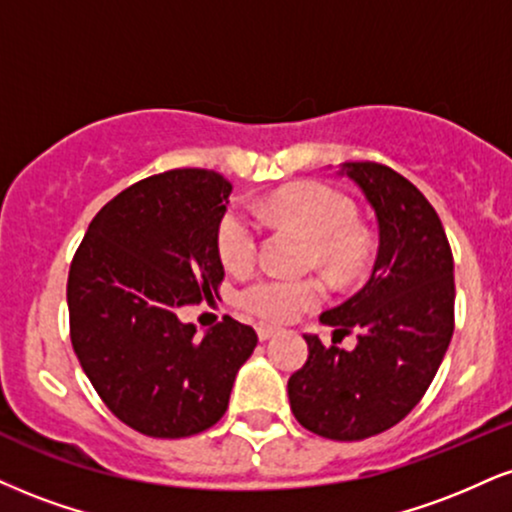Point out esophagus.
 <instances>
[{
	"instance_id": "34e87169",
	"label": "esophagus",
	"mask_w": 512,
	"mask_h": 512,
	"mask_svg": "<svg viewBox=\"0 0 512 512\" xmlns=\"http://www.w3.org/2000/svg\"><path fill=\"white\" fill-rule=\"evenodd\" d=\"M279 334V329L276 326H269V324H257V336H260V341H269V338Z\"/></svg>"
}]
</instances>
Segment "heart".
<instances>
[{
    "instance_id": "1",
    "label": "heart",
    "mask_w": 512,
    "mask_h": 512,
    "mask_svg": "<svg viewBox=\"0 0 512 512\" xmlns=\"http://www.w3.org/2000/svg\"><path fill=\"white\" fill-rule=\"evenodd\" d=\"M264 214L310 233L317 240L319 262L334 274H353L362 264L365 245L355 231V207L338 190L315 181L293 183L264 202ZM257 240L260 217L250 207H231L217 233L221 262L229 269H245L255 260ZM322 298L324 286L317 279L276 274L260 276L238 295L245 310L272 322H288Z\"/></svg>"
}]
</instances>
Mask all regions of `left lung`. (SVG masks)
Masks as SVG:
<instances>
[{"label":"left lung","instance_id":"obj_1","mask_svg":"<svg viewBox=\"0 0 512 512\" xmlns=\"http://www.w3.org/2000/svg\"><path fill=\"white\" fill-rule=\"evenodd\" d=\"M377 219L379 248L365 286L319 322L357 346L305 334L307 362L288 379L295 420L324 439L360 441L403 420L432 384L453 336V255L427 197L374 162L338 164Z\"/></svg>","mask_w":512,"mask_h":512}]
</instances>
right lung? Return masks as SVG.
Wrapping results in <instances>:
<instances>
[{"label":"right lung","mask_w":512,"mask_h":512,"mask_svg":"<svg viewBox=\"0 0 512 512\" xmlns=\"http://www.w3.org/2000/svg\"><path fill=\"white\" fill-rule=\"evenodd\" d=\"M231 181L209 169L150 176L92 219L69 272L71 343L107 408L135 432L183 439L217 424L255 329L178 319L224 279L217 233Z\"/></svg>","instance_id":"right-lung-1"}]
</instances>
